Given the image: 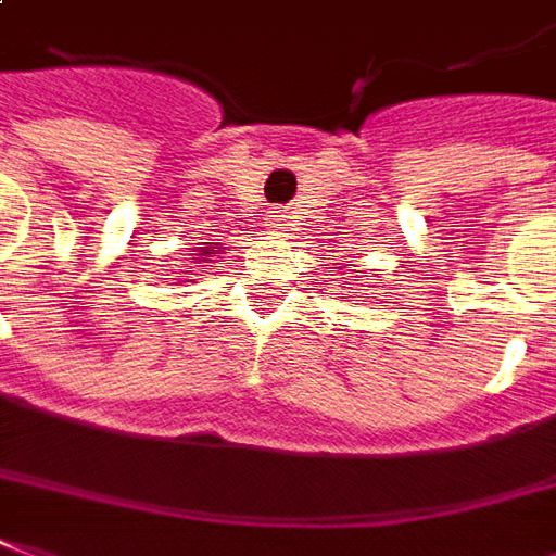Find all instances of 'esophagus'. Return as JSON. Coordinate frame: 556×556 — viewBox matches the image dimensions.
<instances>
[{
	"label": "esophagus",
	"mask_w": 556,
	"mask_h": 556,
	"mask_svg": "<svg viewBox=\"0 0 556 556\" xmlns=\"http://www.w3.org/2000/svg\"><path fill=\"white\" fill-rule=\"evenodd\" d=\"M266 227H269L271 232H278V236H285L287 227H290V224H287V214L285 212H269V214H266Z\"/></svg>",
	"instance_id": "1"
}]
</instances>
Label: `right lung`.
<instances>
[{
    "instance_id": "1",
    "label": "right lung",
    "mask_w": 556,
    "mask_h": 556,
    "mask_svg": "<svg viewBox=\"0 0 556 556\" xmlns=\"http://www.w3.org/2000/svg\"><path fill=\"white\" fill-rule=\"evenodd\" d=\"M205 244H208V241H205ZM199 256H202V260H205V256H208V251H205V248H202V254H199Z\"/></svg>"
}]
</instances>
